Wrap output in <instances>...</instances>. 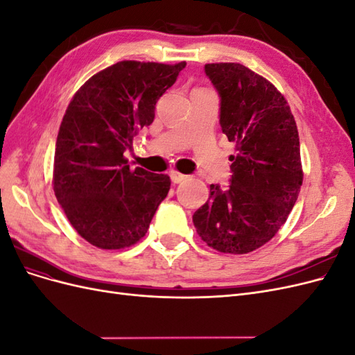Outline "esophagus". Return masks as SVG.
I'll return each instance as SVG.
<instances>
[{"mask_svg": "<svg viewBox=\"0 0 355 355\" xmlns=\"http://www.w3.org/2000/svg\"><path fill=\"white\" fill-rule=\"evenodd\" d=\"M187 175H182V173H179V171H176V170H173V171H170V179H171V182H173V184H180V182H184V180H187Z\"/></svg>", "mask_w": 355, "mask_h": 355, "instance_id": "obj_1", "label": "esophagus"}]
</instances>
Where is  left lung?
Listing matches in <instances>:
<instances>
[{"instance_id": "obj_1", "label": "left lung", "mask_w": 355, "mask_h": 355, "mask_svg": "<svg viewBox=\"0 0 355 355\" xmlns=\"http://www.w3.org/2000/svg\"><path fill=\"white\" fill-rule=\"evenodd\" d=\"M204 71L237 154L230 157L231 185H210L192 222L214 250L244 254L274 237L297 200L304 180L297 127L284 96L259 73L240 63H207Z\"/></svg>"}]
</instances>
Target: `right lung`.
<instances>
[{
    "mask_svg": "<svg viewBox=\"0 0 355 355\" xmlns=\"http://www.w3.org/2000/svg\"><path fill=\"white\" fill-rule=\"evenodd\" d=\"M187 62L123 60L94 73L73 94L59 128L53 189L81 237L103 250L146 234L170 178L127 164L125 149L153 124L155 105Z\"/></svg>",
    "mask_w": 355,
    "mask_h": 355,
    "instance_id": "obj_1",
    "label": "right lung"
}]
</instances>
